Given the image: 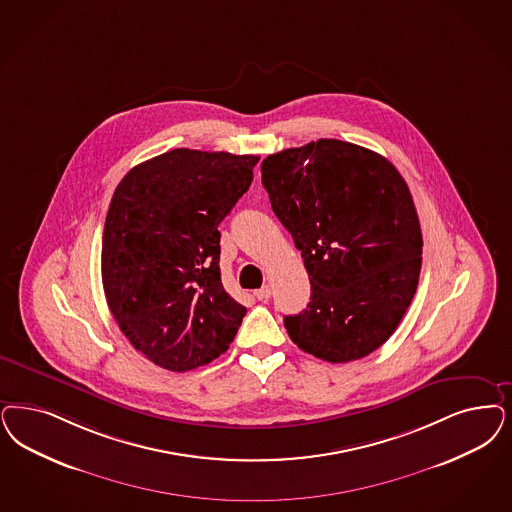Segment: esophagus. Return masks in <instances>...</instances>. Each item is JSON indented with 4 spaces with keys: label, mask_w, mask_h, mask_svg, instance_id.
Segmentation results:
<instances>
[{
    "label": "esophagus",
    "mask_w": 512,
    "mask_h": 512,
    "mask_svg": "<svg viewBox=\"0 0 512 512\" xmlns=\"http://www.w3.org/2000/svg\"><path fill=\"white\" fill-rule=\"evenodd\" d=\"M253 295L259 300H268L270 299V295H272V289H270V285H263V287L257 289Z\"/></svg>",
    "instance_id": "obj_1"
}]
</instances>
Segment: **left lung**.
Listing matches in <instances>:
<instances>
[{
    "label": "left lung",
    "mask_w": 512,
    "mask_h": 512,
    "mask_svg": "<svg viewBox=\"0 0 512 512\" xmlns=\"http://www.w3.org/2000/svg\"><path fill=\"white\" fill-rule=\"evenodd\" d=\"M312 297L285 329L300 350L348 363L378 350L405 316L422 268V229L397 168L348 141H310L261 166Z\"/></svg>",
    "instance_id": "obj_1"
}]
</instances>
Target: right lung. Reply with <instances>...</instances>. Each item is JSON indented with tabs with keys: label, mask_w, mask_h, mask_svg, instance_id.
<instances>
[{
	"label": "right lung",
	"mask_w": 512,
	"mask_h": 512,
	"mask_svg": "<svg viewBox=\"0 0 512 512\" xmlns=\"http://www.w3.org/2000/svg\"><path fill=\"white\" fill-rule=\"evenodd\" d=\"M257 162L174 149L134 166L113 193L102 240L107 306L130 344L166 371L227 352L246 316L221 283L217 227Z\"/></svg>",
	"instance_id": "1"
}]
</instances>
